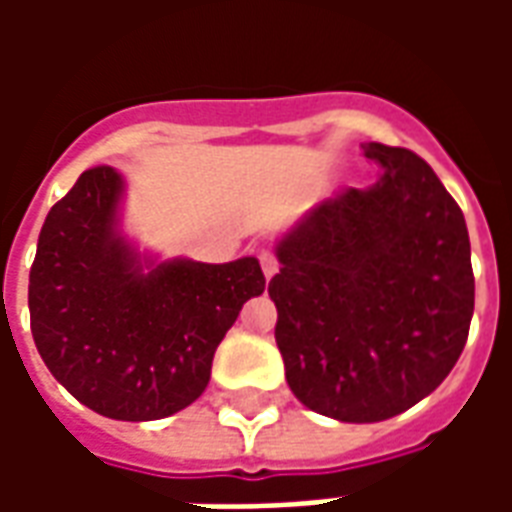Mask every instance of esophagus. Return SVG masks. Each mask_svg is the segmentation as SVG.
<instances>
[{
  "label": "esophagus",
  "instance_id": "34e87169",
  "mask_svg": "<svg viewBox=\"0 0 512 512\" xmlns=\"http://www.w3.org/2000/svg\"><path fill=\"white\" fill-rule=\"evenodd\" d=\"M257 260H260V268H263L266 279H271L279 271V260L274 252H260V255H257Z\"/></svg>",
  "mask_w": 512,
  "mask_h": 512
}]
</instances>
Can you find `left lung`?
<instances>
[{
  "label": "left lung",
  "mask_w": 512,
  "mask_h": 512,
  "mask_svg": "<svg viewBox=\"0 0 512 512\" xmlns=\"http://www.w3.org/2000/svg\"><path fill=\"white\" fill-rule=\"evenodd\" d=\"M381 167L277 241L279 354L293 395L340 422H381L458 362L474 312L469 230L436 172L406 147L362 145Z\"/></svg>",
  "instance_id": "obj_1"
}]
</instances>
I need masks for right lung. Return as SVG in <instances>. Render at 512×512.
<instances>
[{"mask_svg":"<svg viewBox=\"0 0 512 512\" xmlns=\"http://www.w3.org/2000/svg\"><path fill=\"white\" fill-rule=\"evenodd\" d=\"M123 194L115 167H95L51 208L29 271V321L51 376L79 403L150 422L205 392L216 348L266 277L257 257L139 255L120 233Z\"/></svg>","mask_w":512,"mask_h":512,"instance_id":"right-lung-1","label":"right lung"}]
</instances>
